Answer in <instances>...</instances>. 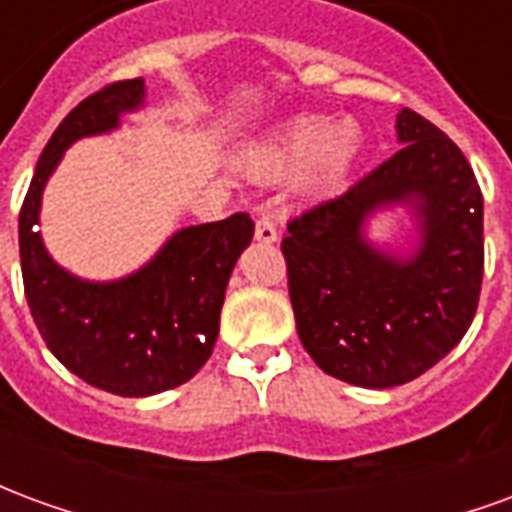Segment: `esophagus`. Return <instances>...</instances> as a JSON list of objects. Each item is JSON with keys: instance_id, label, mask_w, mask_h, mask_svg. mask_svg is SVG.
<instances>
[{"instance_id": "esophagus-1", "label": "esophagus", "mask_w": 512, "mask_h": 512, "mask_svg": "<svg viewBox=\"0 0 512 512\" xmlns=\"http://www.w3.org/2000/svg\"><path fill=\"white\" fill-rule=\"evenodd\" d=\"M255 238L257 241H263V244H274L279 238L277 222H274L271 216H260L255 224Z\"/></svg>"}]
</instances>
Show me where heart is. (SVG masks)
Returning <instances> with one entry per match:
<instances>
[{
  "instance_id": "b5f03b06",
  "label": "heart",
  "mask_w": 512,
  "mask_h": 512,
  "mask_svg": "<svg viewBox=\"0 0 512 512\" xmlns=\"http://www.w3.org/2000/svg\"><path fill=\"white\" fill-rule=\"evenodd\" d=\"M359 131L351 123L332 128L323 117H296L241 156V167L255 178H282L301 164L315 183H329L351 167Z\"/></svg>"
}]
</instances>
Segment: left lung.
I'll list each match as a JSON object with an SVG mask.
<instances>
[{"label": "left lung", "instance_id": "1", "mask_svg": "<svg viewBox=\"0 0 512 512\" xmlns=\"http://www.w3.org/2000/svg\"><path fill=\"white\" fill-rule=\"evenodd\" d=\"M403 147L343 194L288 222L282 255L296 329L323 373L367 389L422 376L461 343L483 288V194L461 147L411 109ZM414 201L423 244L381 256L361 224L376 207Z\"/></svg>", "mask_w": 512, "mask_h": 512}]
</instances>
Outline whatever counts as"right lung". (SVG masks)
Returning a JSON list of instances; mask_svg holds the SVG:
<instances>
[{"label":"right lung","instance_id":"add662e5","mask_svg":"<svg viewBox=\"0 0 512 512\" xmlns=\"http://www.w3.org/2000/svg\"><path fill=\"white\" fill-rule=\"evenodd\" d=\"M142 98V79L112 82L84 98L43 147L18 213L24 296L40 337L82 381L123 397L175 389L208 362L235 260L255 235L249 213L186 227L120 282H84L51 260L35 230L46 180L65 147L112 131Z\"/></svg>","mask_w":512,"mask_h":512}]
</instances>
